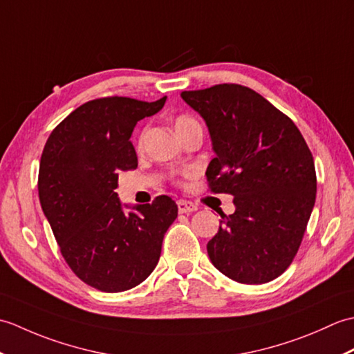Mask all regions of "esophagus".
Returning <instances> with one entry per match:
<instances>
[{"label":"esophagus","instance_id":"obj_1","mask_svg":"<svg viewBox=\"0 0 354 354\" xmlns=\"http://www.w3.org/2000/svg\"><path fill=\"white\" fill-rule=\"evenodd\" d=\"M198 209V205L193 204V202L189 201H178V212L179 213H193Z\"/></svg>","mask_w":354,"mask_h":354}]
</instances>
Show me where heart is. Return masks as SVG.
I'll list each match as a JSON object with an SVG mask.
<instances>
[{"label":"heart","instance_id":"b5f03b06","mask_svg":"<svg viewBox=\"0 0 354 354\" xmlns=\"http://www.w3.org/2000/svg\"><path fill=\"white\" fill-rule=\"evenodd\" d=\"M193 123H198V122L192 115H187V114L178 115L175 118V129H176V132H179V131L185 129L187 126H190ZM141 142H142V135H140V138H138V146H141Z\"/></svg>","mask_w":354,"mask_h":354}]
</instances>
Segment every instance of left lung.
<instances>
[{
  "instance_id": "obj_1",
  "label": "left lung",
  "mask_w": 354,
  "mask_h": 354,
  "mask_svg": "<svg viewBox=\"0 0 354 354\" xmlns=\"http://www.w3.org/2000/svg\"><path fill=\"white\" fill-rule=\"evenodd\" d=\"M181 97L212 137L209 190L234 196L236 212L222 214L208 257L237 283L272 281L297 255L315 205L310 149L295 123L251 88L222 84Z\"/></svg>"
}]
</instances>
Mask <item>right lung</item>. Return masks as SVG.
Returning <instances> with one entry per match:
<instances>
[{"instance_id":"obj_1","label":"right lung","mask_w":354,"mask_h":354,"mask_svg":"<svg viewBox=\"0 0 354 354\" xmlns=\"http://www.w3.org/2000/svg\"><path fill=\"white\" fill-rule=\"evenodd\" d=\"M165 99L103 97L62 120L45 142L37 190L65 261L82 281L123 292L152 274L165 231L178 217L171 198L126 213L114 192L118 173L137 169L131 142L137 122L161 111Z\"/></svg>"}]
</instances>
